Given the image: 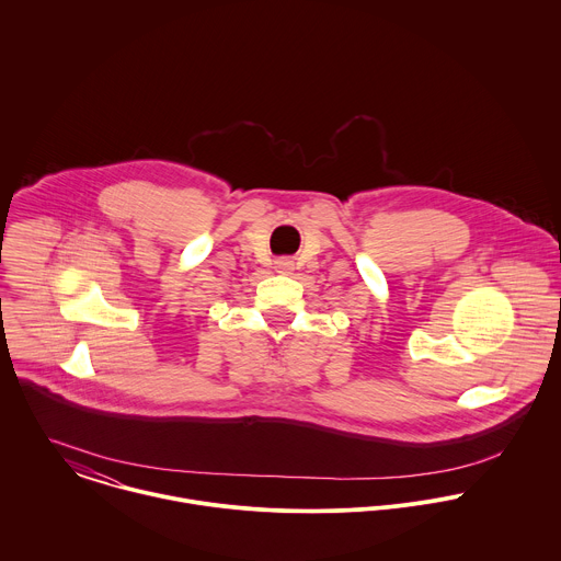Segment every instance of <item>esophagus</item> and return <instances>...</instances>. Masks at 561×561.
Instances as JSON below:
<instances>
[{
  "label": "esophagus",
  "mask_w": 561,
  "mask_h": 561,
  "mask_svg": "<svg viewBox=\"0 0 561 561\" xmlns=\"http://www.w3.org/2000/svg\"><path fill=\"white\" fill-rule=\"evenodd\" d=\"M293 268H295V262H293V260H277V262H275V271H277V273H286V275H288V273H293Z\"/></svg>",
  "instance_id": "34e87169"
}]
</instances>
